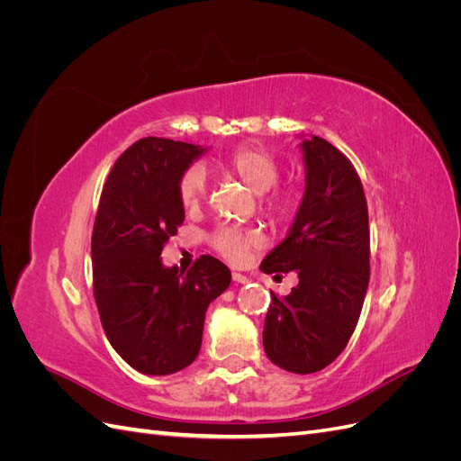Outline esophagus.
<instances>
[{"label": "esophagus", "mask_w": 461, "mask_h": 461, "mask_svg": "<svg viewBox=\"0 0 461 461\" xmlns=\"http://www.w3.org/2000/svg\"><path fill=\"white\" fill-rule=\"evenodd\" d=\"M232 281L236 283V285H246L248 283V276L246 275H242V273H232Z\"/></svg>", "instance_id": "34e87169"}]
</instances>
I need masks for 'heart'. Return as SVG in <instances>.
Returning <instances> with one entry per match:
<instances>
[{"instance_id": "1", "label": "heart", "mask_w": 461, "mask_h": 461, "mask_svg": "<svg viewBox=\"0 0 461 461\" xmlns=\"http://www.w3.org/2000/svg\"><path fill=\"white\" fill-rule=\"evenodd\" d=\"M229 169L256 194H265L276 186L281 178V165L269 151L254 146H242L229 159ZM207 173L202 165H190L178 178V198L186 209H198L207 198ZM300 196L296 190H275L265 198V209L275 217H290L298 209ZM261 244L258 230H242L236 227H221L212 236L213 249L229 259L240 263L246 259L249 248Z\"/></svg>"}]
</instances>
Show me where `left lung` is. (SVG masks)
<instances>
[{"mask_svg":"<svg viewBox=\"0 0 461 461\" xmlns=\"http://www.w3.org/2000/svg\"><path fill=\"white\" fill-rule=\"evenodd\" d=\"M305 192L286 239L263 273H298L285 298L271 292L263 327L275 366L308 375L337 359L356 330L369 285V215L352 161L325 138L302 142Z\"/></svg>","mask_w":461,"mask_h":461,"instance_id":"1","label":"left lung"}]
</instances>
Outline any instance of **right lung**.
I'll use <instances>...</instances> for the list:
<instances>
[{"mask_svg":"<svg viewBox=\"0 0 461 461\" xmlns=\"http://www.w3.org/2000/svg\"><path fill=\"white\" fill-rule=\"evenodd\" d=\"M205 149L148 136L115 161L92 232L94 298L115 352L146 375H171L198 357L207 305L230 271L200 256L183 273L165 267L163 246L185 222L178 178Z\"/></svg>","mask_w":461,"mask_h":461,"instance_id":"1","label":"right lung"}]
</instances>
